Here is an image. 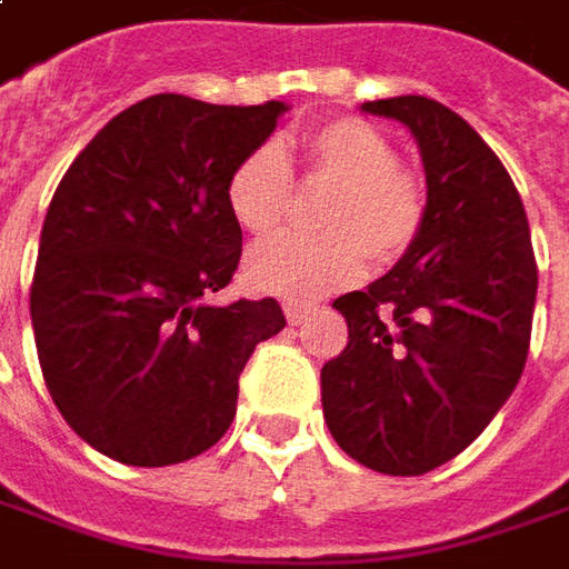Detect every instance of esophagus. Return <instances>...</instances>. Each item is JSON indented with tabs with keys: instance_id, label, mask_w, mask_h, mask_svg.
<instances>
[{
	"instance_id": "obj_1",
	"label": "esophagus",
	"mask_w": 569,
	"mask_h": 569,
	"mask_svg": "<svg viewBox=\"0 0 569 569\" xmlns=\"http://www.w3.org/2000/svg\"><path fill=\"white\" fill-rule=\"evenodd\" d=\"M309 312H312V303H297V300H288V303H284V316H288V322L291 325L303 322Z\"/></svg>"
}]
</instances>
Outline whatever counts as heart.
I'll return each mask as SVG.
<instances>
[{"instance_id": "heart-1", "label": "heart", "mask_w": 569, "mask_h": 569, "mask_svg": "<svg viewBox=\"0 0 569 569\" xmlns=\"http://www.w3.org/2000/svg\"><path fill=\"white\" fill-rule=\"evenodd\" d=\"M312 179L335 182L322 203L325 232H284L257 244L244 276L257 291L278 297H319L352 284L375 262L399 260L425 222V188L397 163V148L366 120L340 117L303 139ZM232 219L250 234H269L288 217L291 163L278 144L266 142L234 163L226 182Z\"/></svg>"}]
</instances>
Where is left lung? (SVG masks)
Returning <instances> with one entry per match:
<instances>
[{
    "label": "left lung",
    "mask_w": 569,
    "mask_h": 569,
    "mask_svg": "<svg viewBox=\"0 0 569 569\" xmlns=\"http://www.w3.org/2000/svg\"><path fill=\"white\" fill-rule=\"evenodd\" d=\"M421 151V232L366 291L337 297L350 340L322 368L337 446L371 471L418 477L468 449L527 366L536 260L523 201L477 129L425 96L366 101Z\"/></svg>",
    "instance_id": "obj_1"
}]
</instances>
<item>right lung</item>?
Returning a JSON list of instances; mask_svg holds the SVG:
<instances>
[{"mask_svg":"<svg viewBox=\"0 0 569 569\" xmlns=\"http://www.w3.org/2000/svg\"><path fill=\"white\" fill-rule=\"evenodd\" d=\"M284 111L151 96L54 188L30 319L54 406L101 456L163 468L207 452L232 425L250 352L284 328L272 297L210 300L241 260L229 172Z\"/></svg>","mask_w":569,"mask_h":569,"instance_id":"1","label":"right lung"}]
</instances>
